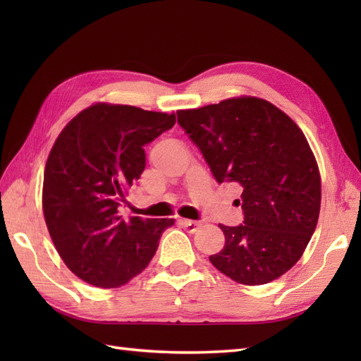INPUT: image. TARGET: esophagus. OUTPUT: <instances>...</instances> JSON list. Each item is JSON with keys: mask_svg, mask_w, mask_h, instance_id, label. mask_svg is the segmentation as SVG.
I'll list each match as a JSON object with an SVG mask.
<instances>
[{"mask_svg": "<svg viewBox=\"0 0 361 361\" xmlns=\"http://www.w3.org/2000/svg\"><path fill=\"white\" fill-rule=\"evenodd\" d=\"M179 223L182 224L183 228H187L188 233H194L199 231V227L202 226L200 221H191V220H179Z\"/></svg>", "mask_w": 361, "mask_h": 361, "instance_id": "obj_1", "label": "esophagus"}]
</instances>
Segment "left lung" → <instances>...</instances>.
<instances>
[{"instance_id": "left-lung-1", "label": "left lung", "mask_w": 361, "mask_h": 361, "mask_svg": "<svg viewBox=\"0 0 361 361\" xmlns=\"http://www.w3.org/2000/svg\"><path fill=\"white\" fill-rule=\"evenodd\" d=\"M176 114L216 182L243 188L244 221L220 226L226 244L211 264L248 286L279 279L302 256L321 209L318 164L302 130L250 96Z\"/></svg>"}]
</instances>
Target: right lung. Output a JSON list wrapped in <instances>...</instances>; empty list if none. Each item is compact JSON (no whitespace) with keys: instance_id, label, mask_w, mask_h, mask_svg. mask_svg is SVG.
I'll use <instances>...</instances> for the list:
<instances>
[{"instance_id":"obj_1","label":"right lung","mask_w":361,"mask_h":361,"mask_svg":"<svg viewBox=\"0 0 361 361\" xmlns=\"http://www.w3.org/2000/svg\"><path fill=\"white\" fill-rule=\"evenodd\" d=\"M176 123L174 114L94 104L64 126L43 174V215L66 267L89 285L118 288L155 256L173 218L118 215L146 167L145 146Z\"/></svg>"}]
</instances>
